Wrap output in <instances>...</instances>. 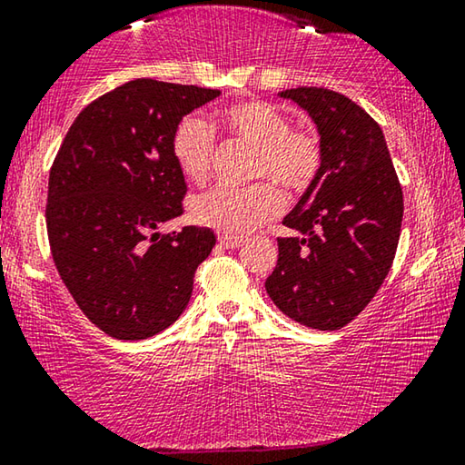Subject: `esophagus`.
Here are the masks:
<instances>
[{
  "mask_svg": "<svg viewBox=\"0 0 465 465\" xmlns=\"http://www.w3.org/2000/svg\"><path fill=\"white\" fill-rule=\"evenodd\" d=\"M240 244H242V240L235 238V235H225V233L219 235V246H223V248H238Z\"/></svg>",
  "mask_w": 465,
  "mask_h": 465,
  "instance_id": "1",
  "label": "esophagus"
}]
</instances>
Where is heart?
<instances>
[{
    "mask_svg": "<svg viewBox=\"0 0 465 465\" xmlns=\"http://www.w3.org/2000/svg\"><path fill=\"white\" fill-rule=\"evenodd\" d=\"M221 126L254 149L250 178L277 182L287 193H304L321 169L322 151L319 136L311 128L290 126L282 109L261 99H244L219 112ZM172 154L182 175L204 183L215 157V134L204 117L183 115L172 136ZM283 198L271 182L250 188H215L193 203V219L221 233L244 235L254 232L282 211Z\"/></svg>",
    "mask_w": 465,
    "mask_h": 465,
    "instance_id": "heart-1",
    "label": "heart"
}]
</instances>
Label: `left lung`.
<instances>
[{
	"instance_id": "8db88e82",
	"label": "left lung",
	"mask_w": 465,
	"mask_h": 465,
	"mask_svg": "<svg viewBox=\"0 0 465 465\" xmlns=\"http://www.w3.org/2000/svg\"><path fill=\"white\" fill-rule=\"evenodd\" d=\"M311 115L322 161L283 225L264 287L300 325L335 331L364 311L395 259L403 194L377 122L345 94L300 86L279 93Z\"/></svg>"
}]
</instances>
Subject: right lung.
Masks as SVG:
<instances>
[{"label":"right lung","instance_id":"right-lung-1","mask_svg":"<svg viewBox=\"0 0 465 465\" xmlns=\"http://www.w3.org/2000/svg\"><path fill=\"white\" fill-rule=\"evenodd\" d=\"M215 97V88L130 80L78 114L51 167L45 215L57 272L86 319L115 339L173 325L215 246L209 227L157 232L183 213L173 130Z\"/></svg>","mask_w":465,"mask_h":465}]
</instances>
